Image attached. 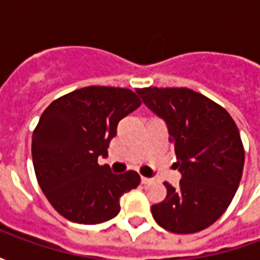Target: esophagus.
I'll return each mask as SVG.
<instances>
[{
	"instance_id": "34e87169",
	"label": "esophagus",
	"mask_w": 260,
	"mask_h": 260,
	"mask_svg": "<svg viewBox=\"0 0 260 260\" xmlns=\"http://www.w3.org/2000/svg\"><path fill=\"white\" fill-rule=\"evenodd\" d=\"M141 181H142V184H149V182H152V178H147V177H142Z\"/></svg>"
}]
</instances>
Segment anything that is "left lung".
Returning <instances> with one entry per match:
<instances>
[{"mask_svg":"<svg viewBox=\"0 0 260 260\" xmlns=\"http://www.w3.org/2000/svg\"><path fill=\"white\" fill-rule=\"evenodd\" d=\"M136 93L167 125L180 185L164 182L167 196L153 205L160 227L192 234L212 225L229 207L240 185L245 153L240 131L225 110L186 87H145Z\"/></svg>","mask_w":260,"mask_h":260,"instance_id":"left-lung-1","label":"left lung"}]
</instances>
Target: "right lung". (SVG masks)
I'll return each mask as SVG.
<instances>
[{
	"label": "right lung",
	"instance_id": "obj_1",
	"mask_svg": "<svg viewBox=\"0 0 260 260\" xmlns=\"http://www.w3.org/2000/svg\"><path fill=\"white\" fill-rule=\"evenodd\" d=\"M141 99L129 89L87 86L59 97L31 138L39 185L57 212L74 223L100 224L119 213V199L141 184L136 171L114 174L106 157L121 119Z\"/></svg>",
	"mask_w": 260,
	"mask_h": 260
}]
</instances>
